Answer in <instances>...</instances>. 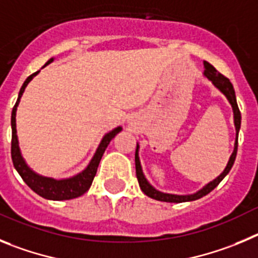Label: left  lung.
Wrapping results in <instances>:
<instances>
[{"mask_svg":"<svg viewBox=\"0 0 258 258\" xmlns=\"http://www.w3.org/2000/svg\"><path fill=\"white\" fill-rule=\"evenodd\" d=\"M204 66V72L203 76L215 86L216 89L219 90L225 97L226 100L229 101V104L231 105L233 109V115H234V126H235V143H234V150L231 153L230 158H229V162H227L225 169L220 173L216 178H213L212 181H210L208 184L204 185L202 189H199L198 191L192 192V194H171V192H163L161 190L155 189L152 184H150L148 178L145 177L143 172V167L140 163V157H139V150H140V145L139 143L136 144V152H135V166H136V176H138L139 185H140V189L143 190L144 194H146L150 198L155 199V201L161 202H167V203H182V202H191L197 201V199L202 198V197L207 196L208 192L212 191L217 185L224 180L225 176L230 172L231 167H233L234 161H235L236 157V150H238V134L239 130H240V122H242V115L239 112L238 104H236V97H235V91H234L233 85L230 83V81L227 80L226 77H224L222 74H220L219 72L216 71L212 66H211L208 61H203Z\"/></svg>","mask_w":258,"mask_h":258,"instance_id":"1","label":"left lung"}]
</instances>
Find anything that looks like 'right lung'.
<instances>
[{
  "label": "right lung",
  "mask_w": 258,
  "mask_h": 258,
  "mask_svg": "<svg viewBox=\"0 0 258 258\" xmlns=\"http://www.w3.org/2000/svg\"><path fill=\"white\" fill-rule=\"evenodd\" d=\"M54 61V57H51L42 68H45L46 66H48L50 62ZM41 71L36 72L32 76L25 80V82L23 83L22 89L19 91V96H18V100H16L15 106L13 108V113H11V130H13V139H11V158H13V163L15 169L18 171L22 178L24 180L25 184L31 187L34 192H37L39 197H42L45 199H50V201H68V199L78 198L82 194H85L87 190L91 186L92 181H94L95 175H96L97 167L101 161V157H103L104 152L108 148L109 143L112 141V139L114 138L115 135L119 134L122 131V127L118 126L115 128H113L112 131L106 132L105 135L101 139L100 144L97 146L96 152H95L94 157L91 158L90 163L86 166L85 169H82L81 172H78L77 175L72 176V177H66V178H54V177H47V176L39 175L36 171L28 166L25 159L23 158L22 150H20L19 146V139H18V135H16V110H18V106H19L20 99H22L23 94L25 91V87L28 86V83L31 82L37 74Z\"/></svg>",
  "instance_id": "obj_1"
}]
</instances>
